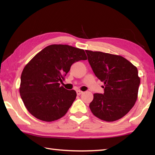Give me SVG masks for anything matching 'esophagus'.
Masks as SVG:
<instances>
[{"instance_id":"34e87169","label":"esophagus","mask_w":155,"mask_h":155,"mask_svg":"<svg viewBox=\"0 0 155 155\" xmlns=\"http://www.w3.org/2000/svg\"><path fill=\"white\" fill-rule=\"evenodd\" d=\"M83 93V92L80 91V90H77V94L78 95H80V94H81Z\"/></svg>"}]
</instances>
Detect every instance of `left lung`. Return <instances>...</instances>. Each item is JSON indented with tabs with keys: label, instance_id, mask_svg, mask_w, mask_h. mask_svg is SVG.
Returning a JSON list of instances; mask_svg holds the SVG:
<instances>
[{
	"label": "left lung",
	"instance_id": "left-lung-1",
	"mask_svg": "<svg viewBox=\"0 0 155 155\" xmlns=\"http://www.w3.org/2000/svg\"><path fill=\"white\" fill-rule=\"evenodd\" d=\"M85 51L94 74L104 84L103 94H94L91 112L104 121L120 119L137 101L140 82L137 68L120 55Z\"/></svg>",
	"mask_w": 155,
	"mask_h": 155
}]
</instances>
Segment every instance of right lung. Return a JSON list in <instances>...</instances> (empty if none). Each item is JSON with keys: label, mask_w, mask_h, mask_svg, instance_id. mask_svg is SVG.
I'll list each match as a JSON object with an SVG mask.
<instances>
[{"label": "right lung", "mask_w": 155, "mask_h": 155, "mask_svg": "<svg viewBox=\"0 0 155 155\" xmlns=\"http://www.w3.org/2000/svg\"><path fill=\"white\" fill-rule=\"evenodd\" d=\"M83 49L51 45L36 54L22 72L19 91L25 107L38 119L52 122L67 113L77 97L60 86L71 65L87 60Z\"/></svg>", "instance_id": "add662e5"}]
</instances>
